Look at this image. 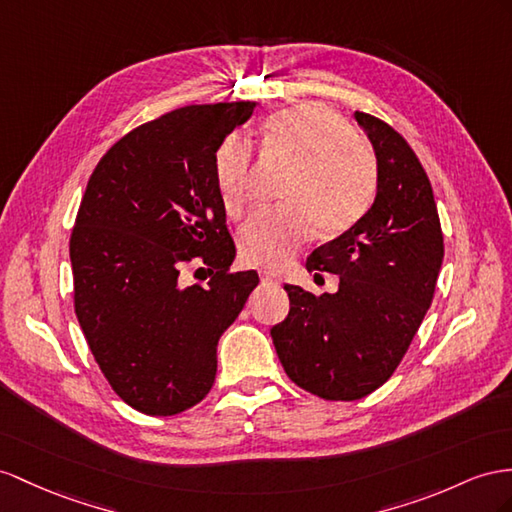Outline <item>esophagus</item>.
I'll list each match as a JSON object with an SVG mask.
<instances>
[{"instance_id":"obj_1","label":"esophagus","mask_w":512,"mask_h":512,"mask_svg":"<svg viewBox=\"0 0 512 512\" xmlns=\"http://www.w3.org/2000/svg\"><path fill=\"white\" fill-rule=\"evenodd\" d=\"M261 283H264V285H277V283H281V279L274 272L264 270V272H261Z\"/></svg>"}]
</instances>
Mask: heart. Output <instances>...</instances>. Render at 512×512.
<instances>
[{
    "instance_id": "heart-1",
    "label": "heart",
    "mask_w": 512,
    "mask_h": 512,
    "mask_svg": "<svg viewBox=\"0 0 512 512\" xmlns=\"http://www.w3.org/2000/svg\"><path fill=\"white\" fill-rule=\"evenodd\" d=\"M264 149L292 170L279 192L281 207L244 222L238 235L242 264L281 270L300 253L313 227L337 235L365 214L376 190V160L342 114L324 103H300L264 125ZM253 149L229 134L214 153V183L222 209L240 218L251 201Z\"/></svg>"
}]
</instances>
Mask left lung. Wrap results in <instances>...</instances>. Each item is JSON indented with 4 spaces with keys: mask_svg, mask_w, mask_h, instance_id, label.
<instances>
[{
    "mask_svg": "<svg viewBox=\"0 0 512 512\" xmlns=\"http://www.w3.org/2000/svg\"><path fill=\"white\" fill-rule=\"evenodd\" d=\"M376 153V199L322 244L307 270L339 274L335 294L285 285L287 318L270 335L285 374L324 400H359L389 381L435 296L443 261L437 203L424 166L396 129L355 112Z\"/></svg>",
    "mask_w": 512,
    "mask_h": 512,
    "instance_id": "obj_1",
    "label": "left lung"
}]
</instances>
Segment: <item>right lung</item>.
Wrapping results in <instances>:
<instances>
[{
    "instance_id": "obj_1",
    "label": "right lung",
    "mask_w": 512,
    "mask_h": 512,
    "mask_svg": "<svg viewBox=\"0 0 512 512\" xmlns=\"http://www.w3.org/2000/svg\"><path fill=\"white\" fill-rule=\"evenodd\" d=\"M255 101L188 106L129 131L88 179L71 233L75 313L103 376L131 409L177 415L216 378V346L259 277L229 272L235 244L214 153ZM192 258L213 274L186 286Z\"/></svg>"
}]
</instances>
